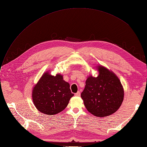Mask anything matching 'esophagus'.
Returning a JSON list of instances; mask_svg holds the SVG:
<instances>
[{"mask_svg": "<svg viewBox=\"0 0 147 147\" xmlns=\"http://www.w3.org/2000/svg\"><path fill=\"white\" fill-rule=\"evenodd\" d=\"M75 95V96H77V97H79V96H80V91H78V92L76 93Z\"/></svg>", "mask_w": 147, "mask_h": 147, "instance_id": "34e87169", "label": "esophagus"}]
</instances>
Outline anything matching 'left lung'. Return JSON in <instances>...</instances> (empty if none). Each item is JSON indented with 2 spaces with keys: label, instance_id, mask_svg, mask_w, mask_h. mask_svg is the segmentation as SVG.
<instances>
[{
  "label": "left lung",
  "instance_id": "left-lung-1",
  "mask_svg": "<svg viewBox=\"0 0 147 147\" xmlns=\"http://www.w3.org/2000/svg\"><path fill=\"white\" fill-rule=\"evenodd\" d=\"M98 75L88 76L81 94L86 108L96 117H103L117 111L124 98V89L118 77L102 65L95 67Z\"/></svg>",
  "mask_w": 147,
  "mask_h": 147
}]
</instances>
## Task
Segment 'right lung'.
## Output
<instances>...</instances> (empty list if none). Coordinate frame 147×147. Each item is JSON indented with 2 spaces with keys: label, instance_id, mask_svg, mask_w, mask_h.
<instances>
[{
  "label": "right lung",
  "instance_id": "1",
  "mask_svg": "<svg viewBox=\"0 0 147 147\" xmlns=\"http://www.w3.org/2000/svg\"><path fill=\"white\" fill-rule=\"evenodd\" d=\"M33 102L40 112L47 115H55L63 111L74 96L70 84L63 76H55L45 72L32 90Z\"/></svg>",
  "mask_w": 147,
  "mask_h": 147
}]
</instances>
